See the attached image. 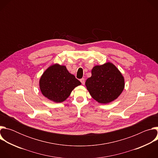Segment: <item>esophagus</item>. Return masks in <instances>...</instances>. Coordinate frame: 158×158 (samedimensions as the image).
<instances>
[{"instance_id": "esophagus-1", "label": "esophagus", "mask_w": 158, "mask_h": 158, "mask_svg": "<svg viewBox=\"0 0 158 158\" xmlns=\"http://www.w3.org/2000/svg\"><path fill=\"white\" fill-rule=\"evenodd\" d=\"M80 81L81 82V83H82V84H85V79L84 78H82V79H80Z\"/></svg>"}]
</instances>
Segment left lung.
Masks as SVG:
<instances>
[{
  "label": "left lung",
  "instance_id": "8db88e82",
  "mask_svg": "<svg viewBox=\"0 0 158 158\" xmlns=\"http://www.w3.org/2000/svg\"><path fill=\"white\" fill-rule=\"evenodd\" d=\"M92 76L85 81V85L93 99L99 103L107 104L117 99L124 87V79L117 67L107 62L96 65Z\"/></svg>",
  "mask_w": 158,
  "mask_h": 158
}]
</instances>
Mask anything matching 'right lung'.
<instances>
[{
    "label": "right lung",
    "mask_w": 158,
    "mask_h": 158,
    "mask_svg": "<svg viewBox=\"0 0 158 158\" xmlns=\"http://www.w3.org/2000/svg\"><path fill=\"white\" fill-rule=\"evenodd\" d=\"M81 82L69 73L65 66L54 64L44 73L39 81L42 94L56 102H61L69 96Z\"/></svg>",
    "instance_id": "obj_1"
}]
</instances>
